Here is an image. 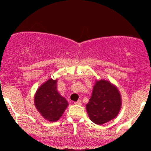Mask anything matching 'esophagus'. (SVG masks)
<instances>
[{
    "label": "esophagus",
    "mask_w": 151,
    "mask_h": 151,
    "mask_svg": "<svg viewBox=\"0 0 151 151\" xmlns=\"http://www.w3.org/2000/svg\"><path fill=\"white\" fill-rule=\"evenodd\" d=\"M74 104H77V105H81L82 104V101H80V100H79V101H75V102H74Z\"/></svg>",
    "instance_id": "1"
}]
</instances>
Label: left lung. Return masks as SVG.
I'll return each instance as SVG.
<instances>
[{"label": "left lung", "mask_w": 151, "mask_h": 151, "mask_svg": "<svg viewBox=\"0 0 151 151\" xmlns=\"http://www.w3.org/2000/svg\"><path fill=\"white\" fill-rule=\"evenodd\" d=\"M122 104L121 95L115 85L106 80H96L92 96L86 104L91 121L103 125L118 116Z\"/></svg>", "instance_id": "obj_1"}]
</instances>
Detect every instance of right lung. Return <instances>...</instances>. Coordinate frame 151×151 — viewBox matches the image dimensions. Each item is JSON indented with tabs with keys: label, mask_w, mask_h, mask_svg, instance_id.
Returning a JSON list of instances; mask_svg holds the SVG:
<instances>
[{
	"label": "right lung",
	"mask_w": 151,
	"mask_h": 151,
	"mask_svg": "<svg viewBox=\"0 0 151 151\" xmlns=\"http://www.w3.org/2000/svg\"><path fill=\"white\" fill-rule=\"evenodd\" d=\"M58 80L49 79L39 86L34 95L36 109L50 122L58 121L65 112L68 103L57 90Z\"/></svg>",
	"instance_id": "1"
}]
</instances>
